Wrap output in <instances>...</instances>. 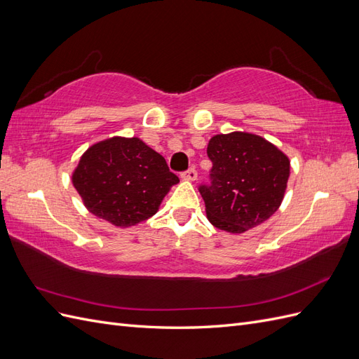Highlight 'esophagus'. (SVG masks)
<instances>
[{
	"label": "esophagus",
	"instance_id": "34e87169",
	"mask_svg": "<svg viewBox=\"0 0 359 359\" xmlns=\"http://www.w3.org/2000/svg\"><path fill=\"white\" fill-rule=\"evenodd\" d=\"M181 178L182 180H186V181H196V178H198V172H196V169H189V170H186V172H182L181 173Z\"/></svg>",
	"mask_w": 359,
	"mask_h": 359
}]
</instances>
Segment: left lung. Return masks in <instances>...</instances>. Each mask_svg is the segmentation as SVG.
<instances>
[{
  "label": "left lung",
  "mask_w": 359,
  "mask_h": 359,
  "mask_svg": "<svg viewBox=\"0 0 359 359\" xmlns=\"http://www.w3.org/2000/svg\"><path fill=\"white\" fill-rule=\"evenodd\" d=\"M211 184L201 186L206 217L217 229L244 233L273 215L285 198L290 161L253 133L233 132L210 139Z\"/></svg>",
  "instance_id": "8db88e82"
}]
</instances>
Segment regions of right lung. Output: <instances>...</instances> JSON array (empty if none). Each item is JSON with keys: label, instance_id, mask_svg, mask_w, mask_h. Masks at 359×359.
Returning a JSON list of instances; mask_svg holds the SVG:
<instances>
[{"label": "right lung", "instance_id": "right-lung-1", "mask_svg": "<svg viewBox=\"0 0 359 359\" xmlns=\"http://www.w3.org/2000/svg\"><path fill=\"white\" fill-rule=\"evenodd\" d=\"M91 214L116 227L153 217L180 178L139 137H111L85 151L72 175Z\"/></svg>", "mask_w": 359, "mask_h": 359}]
</instances>
